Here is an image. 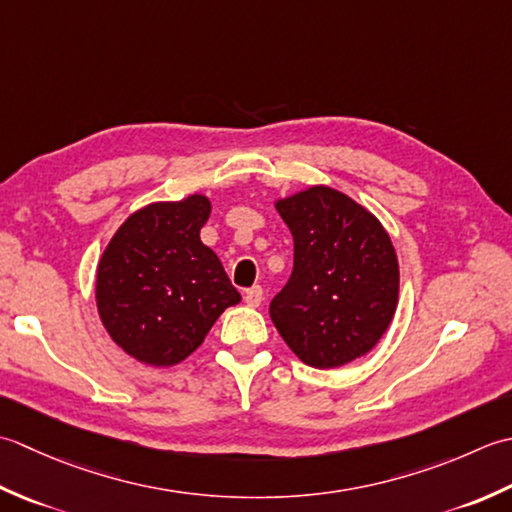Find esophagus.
Here are the masks:
<instances>
[{
    "label": "esophagus",
    "mask_w": 512,
    "mask_h": 512,
    "mask_svg": "<svg viewBox=\"0 0 512 512\" xmlns=\"http://www.w3.org/2000/svg\"><path fill=\"white\" fill-rule=\"evenodd\" d=\"M245 302L249 307H258L260 302H263V289H260V287L245 289Z\"/></svg>",
    "instance_id": "obj_1"
}]
</instances>
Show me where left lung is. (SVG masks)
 <instances>
[{
  "instance_id": "obj_1",
  "label": "left lung",
  "mask_w": 512,
  "mask_h": 512,
  "mask_svg": "<svg viewBox=\"0 0 512 512\" xmlns=\"http://www.w3.org/2000/svg\"><path fill=\"white\" fill-rule=\"evenodd\" d=\"M274 205L294 236V271L269 305L274 327L309 367L336 369L367 356L398 309L400 265L389 232L329 185Z\"/></svg>"
}]
</instances>
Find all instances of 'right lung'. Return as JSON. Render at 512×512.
Wrapping results in <instances>:
<instances>
[{
	"mask_svg": "<svg viewBox=\"0 0 512 512\" xmlns=\"http://www.w3.org/2000/svg\"><path fill=\"white\" fill-rule=\"evenodd\" d=\"M210 212L205 194L150 203L125 218L103 249L97 311L114 344L134 360L174 367L241 302L221 260L201 241Z\"/></svg>",
	"mask_w": 512,
	"mask_h": 512,
	"instance_id": "obj_1",
	"label": "right lung"
}]
</instances>
